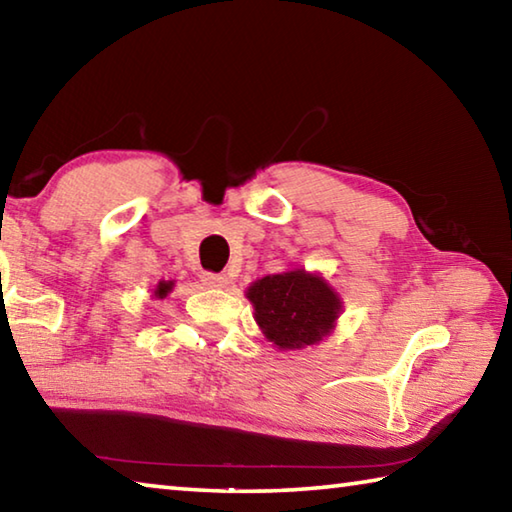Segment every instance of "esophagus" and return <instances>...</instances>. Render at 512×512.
<instances>
[{
	"mask_svg": "<svg viewBox=\"0 0 512 512\" xmlns=\"http://www.w3.org/2000/svg\"><path fill=\"white\" fill-rule=\"evenodd\" d=\"M201 280L205 287H210V289H225L230 284L228 275H223V273H203Z\"/></svg>",
	"mask_w": 512,
	"mask_h": 512,
	"instance_id": "34e87169",
	"label": "esophagus"
}]
</instances>
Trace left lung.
<instances>
[{"label": "left lung", "instance_id": "left-lung-1", "mask_svg": "<svg viewBox=\"0 0 512 512\" xmlns=\"http://www.w3.org/2000/svg\"><path fill=\"white\" fill-rule=\"evenodd\" d=\"M264 336L280 350L316 345L332 332L341 314V298L323 277L296 271L266 275L246 291Z\"/></svg>", "mask_w": 512, "mask_h": 512}]
</instances>
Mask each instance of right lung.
<instances>
[{
  "label": "right lung",
  "mask_w": 512,
  "mask_h": 512,
  "mask_svg": "<svg viewBox=\"0 0 512 512\" xmlns=\"http://www.w3.org/2000/svg\"><path fill=\"white\" fill-rule=\"evenodd\" d=\"M173 289V282L169 280V282H160L158 284V289H155L153 293H155V298H167V293Z\"/></svg>",
  "instance_id": "obj_1"
}]
</instances>
